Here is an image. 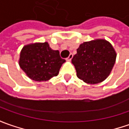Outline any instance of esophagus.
Instances as JSON below:
<instances>
[{
	"label": "esophagus",
	"instance_id": "34e87169",
	"mask_svg": "<svg viewBox=\"0 0 129 129\" xmlns=\"http://www.w3.org/2000/svg\"><path fill=\"white\" fill-rule=\"evenodd\" d=\"M73 58V54L72 53H70V55L68 56V57L66 58V60L68 61H71V59Z\"/></svg>",
	"mask_w": 129,
	"mask_h": 129
}]
</instances>
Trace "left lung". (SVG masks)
I'll use <instances>...</instances> for the list:
<instances>
[{"instance_id":"1","label":"left lung","mask_w":129,"mask_h":129,"mask_svg":"<svg viewBox=\"0 0 129 129\" xmlns=\"http://www.w3.org/2000/svg\"><path fill=\"white\" fill-rule=\"evenodd\" d=\"M116 53L105 39H94L81 44L72 58L78 78L88 84L104 81L115 63Z\"/></svg>"}]
</instances>
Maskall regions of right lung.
<instances>
[{
  "label": "right lung",
  "instance_id": "right-lung-1",
  "mask_svg": "<svg viewBox=\"0 0 129 129\" xmlns=\"http://www.w3.org/2000/svg\"><path fill=\"white\" fill-rule=\"evenodd\" d=\"M65 61L59 51L51 49L48 42L34 43L21 50L19 65L30 79L42 82L58 76Z\"/></svg>",
  "mask_w": 129,
  "mask_h": 129
}]
</instances>
